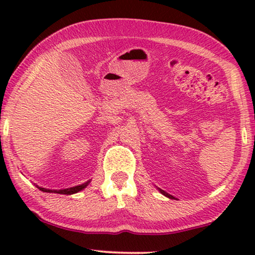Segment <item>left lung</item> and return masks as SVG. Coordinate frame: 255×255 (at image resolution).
I'll return each mask as SVG.
<instances>
[{
	"label": "left lung",
	"instance_id": "8db88e82",
	"mask_svg": "<svg viewBox=\"0 0 255 255\" xmlns=\"http://www.w3.org/2000/svg\"><path fill=\"white\" fill-rule=\"evenodd\" d=\"M158 189H159V191H160V193H161L162 195H165V196H166V197H168V198H170V200H174V198H175V197H174V196H172V195H169L168 193H166V191H163L162 189H160V188H158Z\"/></svg>",
	"mask_w": 255,
	"mask_h": 255
}]
</instances>
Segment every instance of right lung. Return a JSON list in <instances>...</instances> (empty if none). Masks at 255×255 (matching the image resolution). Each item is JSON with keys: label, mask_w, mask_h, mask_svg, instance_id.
Segmentation results:
<instances>
[{"label": "right lung", "mask_w": 255, "mask_h": 255, "mask_svg": "<svg viewBox=\"0 0 255 255\" xmlns=\"http://www.w3.org/2000/svg\"><path fill=\"white\" fill-rule=\"evenodd\" d=\"M90 182L89 181H87V182L82 183V184H79V186H75V187H71V188H66V189H46V188H43V187H39L37 186L38 189L44 191V193H54V194H62V195H72V194H76L79 193V191H81L85 189V188L88 186Z\"/></svg>", "instance_id": "1"}]
</instances>
